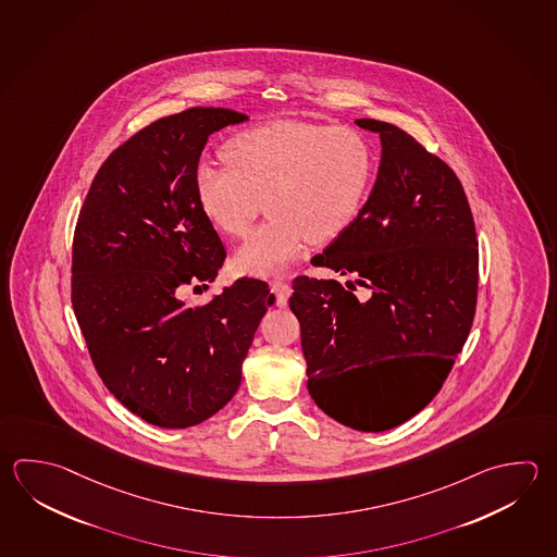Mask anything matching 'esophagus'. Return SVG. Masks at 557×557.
Returning a JSON list of instances; mask_svg holds the SVG:
<instances>
[{
  "mask_svg": "<svg viewBox=\"0 0 557 557\" xmlns=\"http://www.w3.org/2000/svg\"><path fill=\"white\" fill-rule=\"evenodd\" d=\"M272 294L275 295V304L280 305V307H285L289 295H292V285L287 284V282H273Z\"/></svg>",
  "mask_w": 557,
  "mask_h": 557,
  "instance_id": "1",
  "label": "esophagus"
}]
</instances>
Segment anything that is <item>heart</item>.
Returning <instances> with one entry per match:
<instances>
[{
	"instance_id": "1",
	"label": "heart",
	"mask_w": 557,
	"mask_h": 557,
	"mask_svg": "<svg viewBox=\"0 0 557 557\" xmlns=\"http://www.w3.org/2000/svg\"><path fill=\"white\" fill-rule=\"evenodd\" d=\"M226 165L199 161L193 173L202 214L224 236L250 231L263 209L270 219L234 253L242 273L275 277L307 238L335 240L358 221L376 178V153L352 127L277 120L242 129L222 146Z\"/></svg>"
}]
</instances>
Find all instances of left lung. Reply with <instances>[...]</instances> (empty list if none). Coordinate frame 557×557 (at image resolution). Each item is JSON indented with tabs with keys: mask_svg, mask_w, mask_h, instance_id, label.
I'll return each instance as SVG.
<instances>
[{
	"mask_svg": "<svg viewBox=\"0 0 557 557\" xmlns=\"http://www.w3.org/2000/svg\"><path fill=\"white\" fill-rule=\"evenodd\" d=\"M382 144L379 177L358 221L313 265L355 275L371 297L336 280L295 277L289 307L301 325L307 388L333 420L386 431L410 420L440 392L471 331L479 242L453 169L398 126L357 120ZM419 367L382 400L367 380L380 357Z\"/></svg>",
	"mask_w": 557,
	"mask_h": 557,
	"instance_id": "left-lung-1",
	"label": "left lung"
}]
</instances>
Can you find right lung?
Segmentation results:
<instances>
[{
	"label": "right lung",
	"mask_w": 557,
	"mask_h": 557,
	"mask_svg": "<svg viewBox=\"0 0 557 557\" xmlns=\"http://www.w3.org/2000/svg\"><path fill=\"white\" fill-rule=\"evenodd\" d=\"M248 120L189 108L139 129L98 169L73 240V309L96 372L147 423L183 430L222 410L273 304L262 280L242 277L207 305L226 250L202 214L193 173L210 134Z\"/></svg>",
	"instance_id": "right-lung-1"
}]
</instances>
